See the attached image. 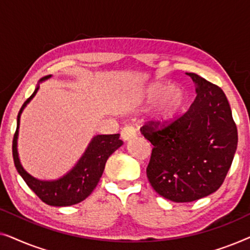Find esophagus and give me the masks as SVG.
I'll return each instance as SVG.
<instances>
[{"label": "esophagus", "instance_id": "1", "mask_svg": "<svg viewBox=\"0 0 250 250\" xmlns=\"http://www.w3.org/2000/svg\"><path fill=\"white\" fill-rule=\"evenodd\" d=\"M135 135H136V131L134 129V127H132V126H125V127H123L121 131V136L124 141H128V140L134 138Z\"/></svg>", "mask_w": 250, "mask_h": 250}]
</instances>
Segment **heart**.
<instances>
[{
    "mask_svg": "<svg viewBox=\"0 0 250 250\" xmlns=\"http://www.w3.org/2000/svg\"><path fill=\"white\" fill-rule=\"evenodd\" d=\"M159 100L157 105L155 116L157 121L167 122L174 116V114L182 107L186 94L179 86H172L165 83H156L146 91V98L148 101Z\"/></svg>",
    "mask_w": 250,
    "mask_h": 250,
    "instance_id": "heart-1",
    "label": "heart"
}]
</instances>
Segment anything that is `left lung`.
<instances>
[{"mask_svg":"<svg viewBox=\"0 0 250 250\" xmlns=\"http://www.w3.org/2000/svg\"><path fill=\"white\" fill-rule=\"evenodd\" d=\"M197 97L174 121H151L141 133L153 146L146 176L153 190L175 203H191L224 182L238 145L230 104L221 87L193 73Z\"/></svg>","mask_w":250,"mask_h":250,"instance_id":"8db88e82","label":"left lung"}]
</instances>
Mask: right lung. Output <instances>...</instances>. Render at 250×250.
Segmentation results:
<instances>
[{"instance_id":"right-lung-1","label":"right lung","mask_w":250,"mask_h":250,"mask_svg":"<svg viewBox=\"0 0 250 250\" xmlns=\"http://www.w3.org/2000/svg\"><path fill=\"white\" fill-rule=\"evenodd\" d=\"M49 76L43 77L41 81H45ZM39 91V86L34 93L25 101L17 117V129L12 141V156L15 166L18 173L25 181L27 186L32 189L43 203L50 206L63 207L78 204L87 198L97 187L100 177L104 173V165L109 156L115 152L123 145L119 139V134L97 135L92 139L84 155L78 160L76 166L66 174L63 177L57 181H40L29 175L22 168L18 158L17 151V138H18V127L20 123V114L26 104L35 97Z\"/></svg>"}]
</instances>
